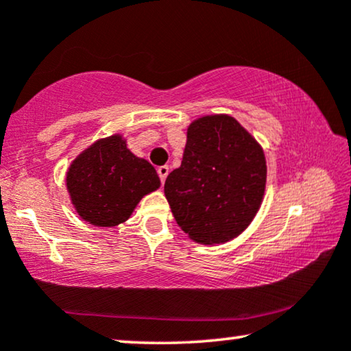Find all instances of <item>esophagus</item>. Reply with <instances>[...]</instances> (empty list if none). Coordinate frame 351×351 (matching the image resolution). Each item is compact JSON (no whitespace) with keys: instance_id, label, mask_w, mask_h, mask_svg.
<instances>
[{"instance_id":"34e87169","label":"esophagus","mask_w":351,"mask_h":351,"mask_svg":"<svg viewBox=\"0 0 351 351\" xmlns=\"http://www.w3.org/2000/svg\"><path fill=\"white\" fill-rule=\"evenodd\" d=\"M167 174H169V167H167V166H161V167H158V176H160V179H161L162 184H165V180H166Z\"/></svg>"}]
</instances>
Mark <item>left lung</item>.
<instances>
[{"mask_svg": "<svg viewBox=\"0 0 351 351\" xmlns=\"http://www.w3.org/2000/svg\"><path fill=\"white\" fill-rule=\"evenodd\" d=\"M265 184L261 143L230 114H206L186 129L182 165L167 176L165 195L190 239L223 244L256 217Z\"/></svg>", "mask_w": 351, "mask_h": 351, "instance_id": "1", "label": "left lung"}]
</instances>
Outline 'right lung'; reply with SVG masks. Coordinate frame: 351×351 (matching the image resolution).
Wrapping results in <instances>:
<instances>
[{
	"label": "right lung",
	"mask_w": 351,
	"mask_h": 351,
	"mask_svg": "<svg viewBox=\"0 0 351 351\" xmlns=\"http://www.w3.org/2000/svg\"><path fill=\"white\" fill-rule=\"evenodd\" d=\"M65 182L75 210L95 227L126 222L143 196L161 185L155 167L134 155L121 134L99 138L81 152Z\"/></svg>",
	"instance_id": "1"
}]
</instances>
